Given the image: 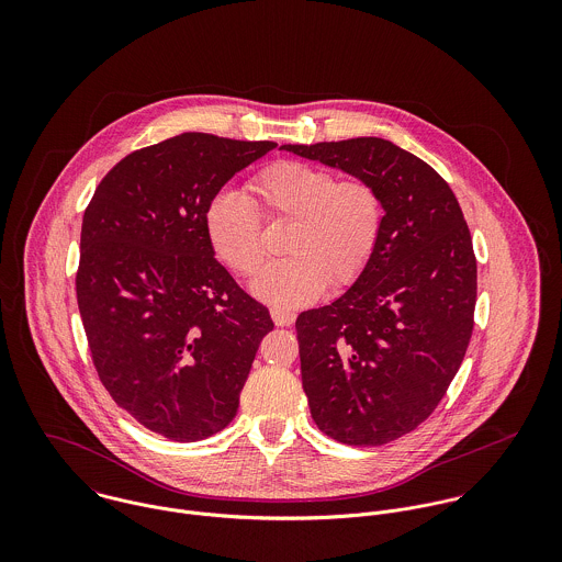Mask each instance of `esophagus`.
I'll return each mask as SVG.
<instances>
[{
  "mask_svg": "<svg viewBox=\"0 0 562 562\" xmlns=\"http://www.w3.org/2000/svg\"><path fill=\"white\" fill-rule=\"evenodd\" d=\"M270 316H272V321H274L277 326H290L292 322L296 321V316H294L292 312L281 310V307H272V310H270Z\"/></svg>",
  "mask_w": 562,
  "mask_h": 562,
  "instance_id": "1",
  "label": "esophagus"
}]
</instances>
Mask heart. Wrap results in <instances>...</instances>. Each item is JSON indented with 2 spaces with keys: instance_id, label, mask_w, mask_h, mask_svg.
<instances>
[{
  "instance_id": "b5f03b06",
  "label": "heart",
  "mask_w": 562,
  "mask_h": 562,
  "mask_svg": "<svg viewBox=\"0 0 562 562\" xmlns=\"http://www.w3.org/2000/svg\"><path fill=\"white\" fill-rule=\"evenodd\" d=\"M249 203L238 192H216L203 216L214 255L238 277H255L268 257L261 218L290 225L288 259L270 266L252 292L281 310L316 301L330 283L350 285L368 266L383 232L385 203L366 177H341L318 164H268L248 181Z\"/></svg>"
}]
</instances>
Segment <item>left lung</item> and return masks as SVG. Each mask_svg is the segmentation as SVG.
I'll return each mask as SVG.
<instances>
[{"mask_svg":"<svg viewBox=\"0 0 562 562\" xmlns=\"http://www.w3.org/2000/svg\"><path fill=\"white\" fill-rule=\"evenodd\" d=\"M370 179L385 203L366 270L296 318L303 390L324 435L383 446L446 396L474 330L476 255L461 205L426 161L383 138L283 145Z\"/></svg>","mask_w":562,"mask_h":562,"instance_id":"8db88e82","label":"left lung"}]
</instances>
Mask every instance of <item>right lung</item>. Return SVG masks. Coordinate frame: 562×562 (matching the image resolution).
I'll return each instance as SVG.
<instances>
[{
    "label": "right lung",
    "instance_id": "obj_1",
    "mask_svg": "<svg viewBox=\"0 0 562 562\" xmlns=\"http://www.w3.org/2000/svg\"><path fill=\"white\" fill-rule=\"evenodd\" d=\"M270 140L188 132L138 149L97 186L81 221L76 292L99 381L145 428L172 441L223 430L268 310L214 257L210 199Z\"/></svg>",
    "mask_w": 562,
    "mask_h": 562
}]
</instances>
